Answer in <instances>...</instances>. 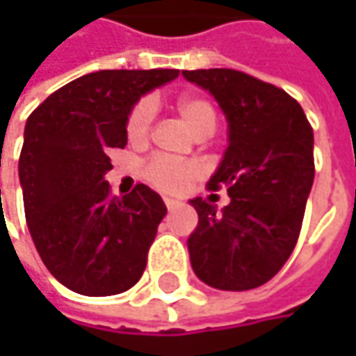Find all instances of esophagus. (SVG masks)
<instances>
[{"instance_id": "obj_1", "label": "esophagus", "mask_w": 356, "mask_h": 356, "mask_svg": "<svg viewBox=\"0 0 356 356\" xmlns=\"http://www.w3.org/2000/svg\"><path fill=\"white\" fill-rule=\"evenodd\" d=\"M164 204H166L168 212H176V210H180V208H182V202H180V200L166 198V200H164Z\"/></svg>"}]
</instances>
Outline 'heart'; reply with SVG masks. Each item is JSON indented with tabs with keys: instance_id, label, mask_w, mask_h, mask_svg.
<instances>
[{
	"instance_id": "heart-1",
	"label": "heart",
	"mask_w": 356,
	"mask_h": 356,
	"mask_svg": "<svg viewBox=\"0 0 356 356\" xmlns=\"http://www.w3.org/2000/svg\"><path fill=\"white\" fill-rule=\"evenodd\" d=\"M176 108H178V115L196 136L212 134L216 129V111L212 103H208L206 99L182 97L176 103ZM152 122H154V103L143 101L136 104L127 122V134H129L130 143H144L150 134ZM198 174L200 166L196 162L174 160L168 156H156L144 170L146 180L164 192H180Z\"/></svg>"
}]
</instances>
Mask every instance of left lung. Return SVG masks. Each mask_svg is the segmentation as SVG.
I'll return each instance as SVG.
<instances>
[{
	"mask_svg": "<svg viewBox=\"0 0 356 356\" xmlns=\"http://www.w3.org/2000/svg\"><path fill=\"white\" fill-rule=\"evenodd\" d=\"M208 90L227 120V148L210 188L227 186L218 210L190 200L198 226L188 238L200 281L222 291H248L271 280L293 252L315 178L313 129L285 90L234 69L182 71Z\"/></svg>",
	"mask_w": 356,
	"mask_h": 356,
	"instance_id": "left-lung-1",
	"label": "left lung"
}]
</instances>
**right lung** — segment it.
I'll return each mask as SVG.
<instances>
[{
  "label": "right lung",
  "mask_w": 356,
  "mask_h": 356,
  "mask_svg": "<svg viewBox=\"0 0 356 356\" xmlns=\"http://www.w3.org/2000/svg\"><path fill=\"white\" fill-rule=\"evenodd\" d=\"M178 69L97 71L71 81L25 122L19 182L29 234L43 264L67 289L106 297L143 277L166 206L138 184L111 196V150L127 146L134 104Z\"/></svg>",
  "instance_id": "obj_1"
}]
</instances>
